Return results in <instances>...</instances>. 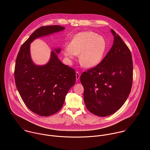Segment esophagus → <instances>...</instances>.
Returning a JSON list of instances; mask_svg holds the SVG:
<instances>
[{
  "instance_id": "obj_1",
  "label": "esophagus",
  "mask_w": 150,
  "mask_h": 150,
  "mask_svg": "<svg viewBox=\"0 0 150 150\" xmlns=\"http://www.w3.org/2000/svg\"><path fill=\"white\" fill-rule=\"evenodd\" d=\"M76 80H79L80 79V74L79 72H76Z\"/></svg>"
}]
</instances>
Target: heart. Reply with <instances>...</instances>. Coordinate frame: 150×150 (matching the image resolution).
Wrapping results in <instances>:
<instances>
[{"label":"heart","mask_w":150,"mask_h":150,"mask_svg":"<svg viewBox=\"0 0 150 150\" xmlns=\"http://www.w3.org/2000/svg\"><path fill=\"white\" fill-rule=\"evenodd\" d=\"M105 39L93 32L77 34L64 50L65 56L73 59L79 55V63L83 67H92L101 61L106 50Z\"/></svg>","instance_id":"heart-1"}]
</instances>
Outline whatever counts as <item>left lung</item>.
Listing matches in <instances>:
<instances>
[{"label": "left lung", "instance_id": "8db88e82", "mask_svg": "<svg viewBox=\"0 0 150 150\" xmlns=\"http://www.w3.org/2000/svg\"><path fill=\"white\" fill-rule=\"evenodd\" d=\"M111 33L114 42L110 50L98 65L81 75L86 106L98 116L116 113L126 101L132 85L131 52L113 29Z\"/></svg>", "mask_w": 150, "mask_h": 150}]
</instances>
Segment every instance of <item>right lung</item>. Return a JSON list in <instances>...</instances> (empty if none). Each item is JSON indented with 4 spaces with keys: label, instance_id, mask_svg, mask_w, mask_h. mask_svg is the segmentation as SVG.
<instances>
[{
    "label": "right lung",
    "instance_id": "obj_1",
    "mask_svg": "<svg viewBox=\"0 0 150 150\" xmlns=\"http://www.w3.org/2000/svg\"><path fill=\"white\" fill-rule=\"evenodd\" d=\"M64 29L59 25L41 26L35 30L22 45L17 55L14 78L17 90L26 106L41 116H50L63 106L68 91L76 82L75 71L51 52L50 59L45 66L33 63L30 44L34 39ZM59 53L60 50H54Z\"/></svg>",
    "mask_w": 150,
    "mask_h": 150
}]
</instances>
